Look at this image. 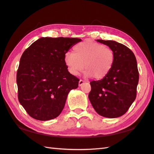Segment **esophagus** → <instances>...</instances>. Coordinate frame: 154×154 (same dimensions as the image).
Wrapping results in <instances>:
<instances>
[{
  "label": "esophagus",
  "instance_id": "34e87169",
  "mask_svg": "<svg viewBox=\"0 0 154 154\" xmlns=\"http://www.w3.org/2000/svg\"><path fill=\"white\" fill-rule=\"evenodd\" d=\"M84 83H85L84 81H83L82 80H80V81H79V86H82Z\"/></svg>",
  "mask_w": 154,
  "mask_h": 154
}]
</instances>
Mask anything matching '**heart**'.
Returning a JSON list of instances; mask_svg holds the SVG:
<instances>
[{"label":"heart","instance_id":"heart-1","mask_svg":"<svg viewBox=\"0 0 154 154\" xmlns=\"http://www.w3.org/2000/svg\"><path fill=\"white\" fill-rule=\"evenodd\" d=\"M114 62V54L103 44L85 41L65 54L64 63L69 72L76 76L84 69L87 77L101 80L108 75Z\"/></svg>","mask_w":154,"mask_h":154}]
</instances>
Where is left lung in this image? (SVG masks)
<instances>
[{"instance_id":"1","label":"left lung","mask_w":154,"mask_h":154,"mask_svg":"<svg viewBox=\"0 0 154 154\" xmlns=\"http://www.w3.org/2000/svg\"><path fill=\"white\" fill-rule=\"evenodd\" d=\"M96 41L113 51L114 62L105 78L90 83L88 99L100 116L118 118L127 112L136 97L139 82L136 58L132 51L123 44L112 40Z\"/></svg>"}]
</instances>
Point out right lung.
<instances>
[{"instance_id":"add662e5","label":"right lung","mask_w":154,"mask_h":154,"mask_svg":"<svg viewBox=\"0 0 154 154\" xmlns=\"http://www.w3.org/2000/svg\"><path fill=\"white\" fill-rule=\"evenodd\" d=\"M81 41L42 37L23 53L17 74L18 98L32 118L48 121L58 117L69 92L78 88L80 80L68 71L64 57Z\"/></svg>"}]
</instances>
